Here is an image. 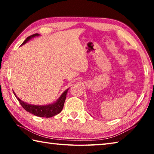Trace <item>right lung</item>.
<instances>
[{"instance_id":"right-lung-1","label":"right lung","mask_w":154,"mask_h":154,"mask_svg":"<svg viewBox=\"0 0 154 154\" xmlns=\"http://www.w3.org/2000/svg\"><path fill=\"white\" fill-rule=\"evenodd\" d=\"M39 34H34V35L28 36L26 38V40L22 43V45H24L25 43H26L28 41L30 40L32 38L35 37V36H39ZM67 89L64 91V92L62 94L61 96H60L58 99H57L56 102H54L51 104H49V105H31V104H28L26 102H24L22 100L17 97L15 94V92H14V95L15 97L19 101L20 105L24 108L26 111L29 112V113L35 115L36 116L41 117V118H51L54 116H56L57 114H58L62 111V109H63L65 99L66 97V94L68 92Z\"/></svg>"}]
</instances>
